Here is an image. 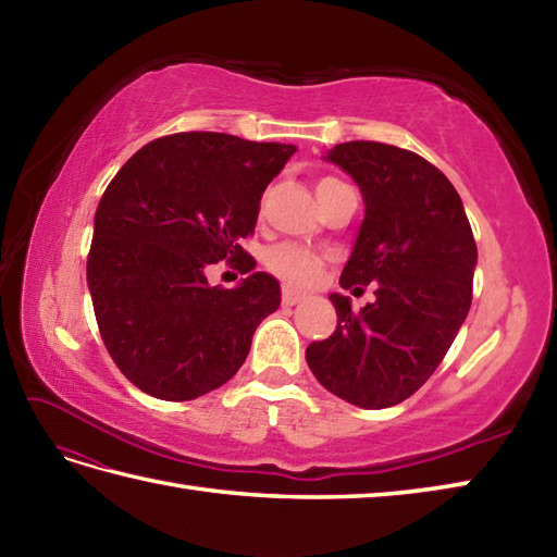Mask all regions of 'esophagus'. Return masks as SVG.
<instances>
[{
    "label": "esophagus",
    "instance_id": "34e87169",
    "mask_svg": "<svg viewBox=\"0 0 557 557\" xmlns=\"http://www.w3.org/2000/svg\"><path fill=\"white\" fill-rule=\"evenodd\" d=\"M301 301V294L292 289H282V306H297Z\"/></svg>",
    "mask_w": 557,
    "mask_h": 557
}]
</instances>
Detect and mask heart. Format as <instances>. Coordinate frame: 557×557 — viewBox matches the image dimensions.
Returning <instances> with one entry per match:
<instances>
[{
  "label": "heart",
  "instance_id": "1",
  "mask_svg": "<svg viewBox=\"0 0 557 557\" xmlns=\"http://www.w3.org/2000/svg\"><path fill=\"white\" fill-rule=\"evenodd\" d=\"M339 184L342 182L330 180V176H327V180H321L315 184V196H323V194L330 191V188H335ZM265 265H268L272 275L280 277L282 282H285V285L301 289V287L313 285L315 277L321 275L323 260L304 246L280 244V246L272 248V251H268Z\"/></svg>",
  "mask_w": 557,
  "mask_h": 557
}]
</instances>
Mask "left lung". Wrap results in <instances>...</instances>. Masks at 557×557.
I'll use <instances>...</instances> for the list:
<instances>
[{
  "label": "left lung",
  "mask_w": 557,
  "mask_h": 557,
  "mask_svg": "<svg viewBox=\"0 0 557 557\" xmlns=\"http://www.w3.org/2000/svg\"><path fill=\"white\" fill-rule=\"evenodd\" d=\"M363 196V222L342 270V289L375 285V301L351 311L330 294L335 333L306 347L330 393L361 409H385L429 381L471 306L476 242L447 176L417 152L375 140L327 150Z\"/></svg>",
  "instance_id": "1"
}]
</instances>
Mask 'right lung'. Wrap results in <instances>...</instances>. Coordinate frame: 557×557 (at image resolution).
<instances>
[{
  "instance_id": "add662e5",
  "label": "right lung",
  "mask_w": 557,
  "mask_h": 557,
  "mask_svg": "<svg viewBox=\"0 0 557 557\" xmlns=\"http://www.w3.org/2000/svg\"><path fill=\"white\" fill-rule=\"evenodd\" d=\"M297 152L230 134L152 140L116 172L96 210L88 289L120 371L144 393L186 401L242 369L256 327L277 311L280 282L252 272L234 290L210 288L205 268L256 227L265 186Z\"/></svg>"
}]
</instances>
